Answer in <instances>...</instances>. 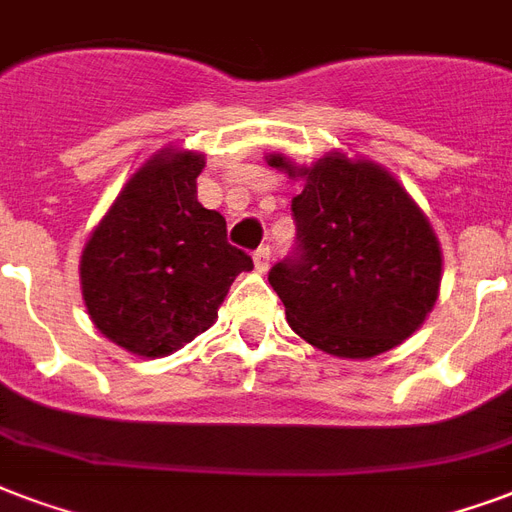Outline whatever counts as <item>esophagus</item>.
<instances>
[{"label": "esophagus", "instance_id": "esophagus-1", "mask_svg": "<svg viewBox=\"0 0 512 512\" xmlns=\"http://www.w3.org/2000/svg\"><path fill=\"white\" fill-rule=\"evenodd\" d=\"M270 248H259L253 253V264H256V272H267L270 270Z\"/></svg>", "mask_w": 512, "mask_h": 512}]
</instances>
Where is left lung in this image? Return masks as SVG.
I'll return each instance as SVG.
<instances>
[{
	"label": "left lung",
	"mask_w": 512,
	"mask_h": 512,
	"mask_svg": "<svg viewBox=\"0 0 512 512\" xmlns=\"http://www.w3.org/2000/svg\"><path fill=\"white\" fill-rule=\"evenodd\" d=\"M267 164L302 180L291 210L297 256L270 270L286 321L318 351L372 359L421 329L440 297L443 251L432 224L386 167L329 151L310 167Z\"/></svg>",
	"instance_id": "1"
}]
</instances>
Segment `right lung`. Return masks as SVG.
Returning <instances> with one entry per match:
<instances>
[{
  "label": "right lung",
  "instance_id": "obj_1",
  "mask_svg": "<svg viewBox=\"0 0 512 512\" xmlns=\"http://www.w3.org/2000/svg\"><path fill=\"white\" fill-rule=\"evenodd\" d=\"M205 153L161 148L126 180L80 256L88 318L142 359L180 351L218 318L248 253L226 242L224 215L197 199Z\"/></svg>",
  "mask_w": 512,
  "mask_h": 512
}]
</instances>
